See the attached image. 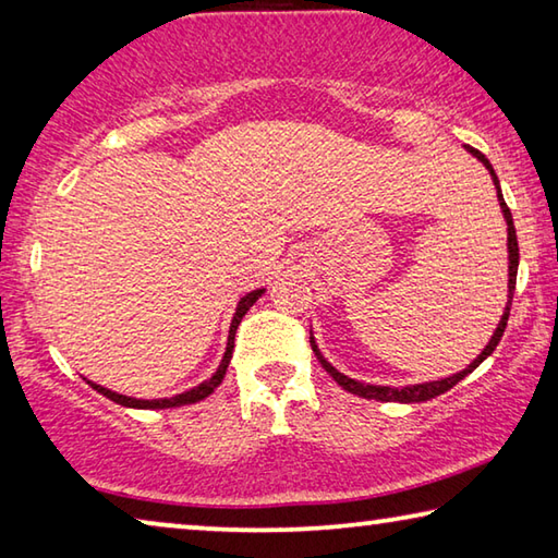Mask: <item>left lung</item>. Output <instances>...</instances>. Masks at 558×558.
I'll list each match as a JSON object with an SVG mask.
<instances>
[{"label": "left lung", "instance_id": "8db88e82", "mask_svg": "<svg viewBox=\"0 0 558 558\" xmlns=\"http://www.w3.org/2000/svg\"><path fill=\"white\" fill-rule=\"evenodd\" d=\"M468 153L480 159V162L485 165V169L489 172V177H493V184H495V192H497V202H499V209H502V216H505V223H507V305H505V313L502 317H499V325L495 327L493 337H489V342L485 344L483 352H480L472 362L465 366V369L452 374V376H446V379H438V381H426V384H411V386H379V384H364V381H356L352 379V376L342 374L339 369H335L332 364L327 362V359L323 356V352H319V347L315 342L313 332H310V344H313V352L315 356L319 359V364H323V369L332 376V379L342 386L344 391L354 393V396H362V399H374V401H396V403H421V401H430L436 399V396L450 391L452 386H456L458 381L465 379L468 374H472L477 369L480 364L485 362V359L495 352V347L499 344V339H502L505 335V327H507V319H509V307H512V295H514V286H517V268H519V245H517V231H514V221H512V211L507 209L505 204V196H502V189H499V179L495 174L493 165H489V159L477 153V149L472 147H465Z\"/></svg>", "mask_w": 558, "mask_h": 558}]
</instances>
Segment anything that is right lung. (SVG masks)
Here are the masks:
<instances>
[{
	"mask_svg": "<svg viewBox=\"0 0 558 558\" xmlns=\"http://www.w3.org/2000/svg\"><path fill=\"white\" fill-rule=\"evenodd\" d=\"M263 292H266V288H256L251 292H245V295L239 300V305H235V313H233V319H231V327H229V342H226V352L221 356V364L219 369H216L209 379L202 381L199 386H194V389L189 391H182L177 396H169V399H135V396H125V393H118V391H110L106 389V386L100 384H93L88 381L93 389H96L98 393L106 396V399L116 401L120 405H128V409H177V405H189V403H196V401H204L206 396H209L216 386H219L223 381L226 376V369H229V362H231V354H233V339H235V329H239L241 319L245 317V313L253 307V302H256Z\"/></svg>",
	"mask_w": 558,
	"mask_h": 558,
	"instance_id": "add662e5",
	"label": "right lung"
}]
</instances>
